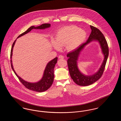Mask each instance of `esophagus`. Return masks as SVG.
<instances>
[{
    "label": "esophagus",
    "instance_id": "obj_1",
    "mask_svg": "<svg viewBox=\"0 0 121 121\" xmlns=\"http://www.w3.org/2000/svg\"><path fill=\"white\" fill-rule=\"evenodd\" d=\"M58 58H60V59H63V58H64V57H63V56H62V55H59L58 56Z\"/></svg>",
    "mask_w": 121,
    "mask_h": 121
}]
</instances>
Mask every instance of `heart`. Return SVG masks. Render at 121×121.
<instances>
[{"label":"heart","instance_id":"heart-1","mask_svg":"<svg viewBox=\"0 0 121 121\" xmlns=\"http://www.w3.org/2000/svg\"><path fill=\"white\" fill-rule=\"evenodd\" d=\"M85 30L75 25L65 26L58 29L55 41L52 40V47L60 50L61 47H65L67 50L72 51L80 45L86 38Z\"/></svg>","mask_w":121,"mask_h":121}]
</instances>
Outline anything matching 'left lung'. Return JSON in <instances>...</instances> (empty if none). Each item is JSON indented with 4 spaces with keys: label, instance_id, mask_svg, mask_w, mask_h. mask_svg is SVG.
Wrapping results in <instances>:
<instances>
[{
    "label": "left lung",
    "instance_id": "obj_1",
    "mask_svg": "<svg viewBox=\"0 0 121 121\" xmlns=\"http://www.w3.org/2000/svg\"><path fill=\"white\" fill-rule=\"evenodd\" d=\"M90 28L92 32L86 42L67 55V57L69 58L67 62L70 76L77 85L82 86L90 85L96 82L101 77L109 54L108 43L104 35L97 28L91 25H90ZM93 40L97 41L99 43L104 58L100 68L96 73L93 75H85L82 73L78 69L77 61L81 50L87 44Z\"/></svg>",
    "mask_w": 121,
    "mask_h": 121
}]
</instances>
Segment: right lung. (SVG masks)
I'll list each match as a JSON object with an SVG mask.
<instances>
[{"label": "right lung", "instance_id": "obj_1", "mask_svg": "<svg viewBox=\"0 0 121 121\" xmlns=\"http://www.w3.org/2000/svg\"><path fill=\"white\" fill-rule=\"evenodd\" d=\"M51 25L49 23H44L38 27H35L34 26H32L30 27L25 32H24L23 34H21L19 36H18L17 38L23 36L24 35L27 34L31 30L33 29H44L48 28L50 27ZM16 41V39L14 41L13 43L12 46L11 50V53H10V61H11V68L13 70V71L15 75L17 76L18 78L19 79L20 82L23 84L24 86L26 88L29 89V90L36 91L37 92H43L47 90L52 84L54 79V69L55 66V64L57 63L58 58L56 57L53 59L51 61L49 62L46 65L45 69L44 71L43 74V77L40 80L36 82H27L26 81L23 80L21 78L17 75L15 71L13 69L12 61V56L13 54V48L14 46L15 43Z\"/></svg>", "mask_w": 121, "mask_h": 121}]
</instances>
